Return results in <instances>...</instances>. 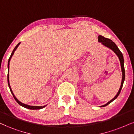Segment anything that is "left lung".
I'll return each instance as SVG.
<instances>
[{"label": "left lung", "mask_w": 134, "mask_h": 134, "mask_svg": "<svg viewBox=\"0 0 134 134\" xmlns=\"http://www.w3.org/2000/svg\"><path fill=\"white\" fill-rule=\"evenodd\" d=\"M98 42L99 43H101V44L102 45H104V47L108 48L110 49H111L112 51L114 53H115V54L118 56V57L119 58V59L120 61V67H121V71H122V81H121V85H120V88L119 90V91L117 93V94L115 96V97H114L113 99H111L109 100L108 102H107L106 104L104 105H102L101 106H100V107H105L108 104H109L110 102H112L113 100H114L117 97H118V96L119 95L120 91L122 90V87L123 86V84L125 80V70H124V57L122 55V53L119 50V49L118 48V46L115 44L114 42H113L111 40L109 39V38H104V37H102L101 35H99L98 37Z\"/></svg>", "instance_id": "1"}]
</instances>
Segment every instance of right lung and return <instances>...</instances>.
Here are the masks:
<instances>
[{
	"label": "right lung",
	"mask_w": 134,
	"mask_h": 134,
	"mask_svg": "<svg viewBox=\"0 0 134 134\" xmlns=\"http://www.w3.org/2000/svg\"><path fill=\"white\" fill-rule=\"evenodd\" d=\"M20 42L19 43L17 44H16V46L15 47V48L14 49V50L12 51V54L10 55V57L9 59V61H8V76H7V80H8V85H9V87L10 88V92L12 93V94L13 95V96H14L15 100H16V102H17L18 104H19V105H20L21 106L25 107V108H27V109H32V110H37V109H43L44 108V107L47 106V105H43V106H35V105H27V104H25L24 103H22V102L20 101V100L18 99L17 98L15 97V96L14 95V92H13L12 90V88H11V86H10V81H9V65H10V62L11 60V58L12 57V56L14 55V52L16 50V48H17L20 45Z\"/></svg>",
	"instance_id": "add662e5"
}]
</instances>
